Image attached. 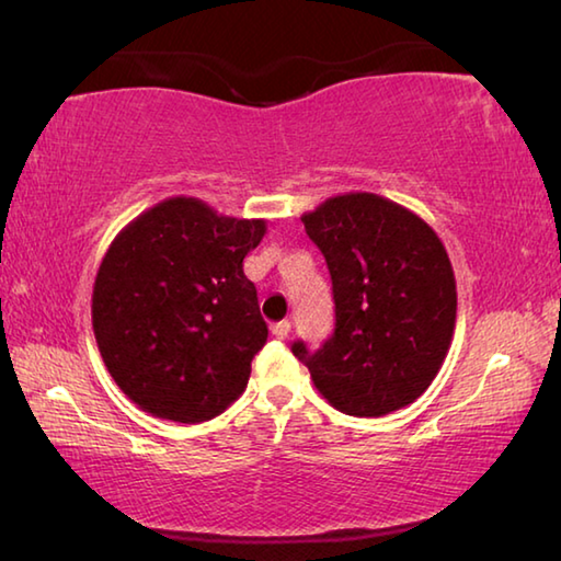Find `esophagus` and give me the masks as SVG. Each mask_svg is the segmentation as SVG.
<instances>
[{
	"label": "esophagus",
	"instance_id": "obj_1",
	"mask_svg": "<svg viewBox=\"0 0 561 561\" xmlns=\"http://www.w3.org/2000/svg\"><path fill=\"white\" fill-rule=\"evenodd\" d=\"M289 331H291L289 321H277V324H272V336H277V339H287Z\"/></svg>",
	"mask_w": 561,
	"mask_h": 561
}]
</instances>
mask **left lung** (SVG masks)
I'll return each mask as SVG.
<instances>
[{"mask_svg":"<svg viewBox=\"0 0 561 561\" xmlns=\"http://www.w3.org/2000/svg\"><path fill=\"white\" fill-rule=\"evenodd\" d=\"M324 254L336 329L317 354L297 341L317 391L336 411L381 417L413 403L453 344L458 291L433 227L376 193H344L301 215Z\"/></svg>","mask_w":561,"mask_h":561,"instance_id":"left-lung-1","label":"left lung"}]
</instances>
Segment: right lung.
<instances>
[{
	"label": "right lung",
	"instance_id": "right-lung-1",
	"mask_svg": "<svg viewBox=\"0 0 561 561\" xmlns=\"http://www.w3.org/2000/svg\"><path fill=\"white\" fill-rule=\"evenodd\" d=\"M264 234L267 220L175 195L111 242L93 282V334L140 411L203 423L244 393L267 324L242 262Z\"/></svg>",
	"mask_w": 561,
	"mask_h": 561
}]
</instances>
